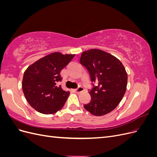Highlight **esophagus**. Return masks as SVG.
I'll return each instance as SVG.
<instances>
[{"instance_id":"1","label":"esophagus","mask_w":157,"mask_h":157,"mask_svg":"<svg viewBox=\"0 0 157 157\" xmlns=\"http://www.w3.org/2000/svg\"><path fill=\"white\" fill-rule=\"evenodd\" d=\"M84 88L83 87H82V86H78L77 89H75L74 90H75V92H76V93H80V92H82V91H84Z\"/></svg>"}]
</instances>
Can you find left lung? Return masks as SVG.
Listing matches in <instances>:
<instances>
[{
    "label": "left lung",
    "mask_w": 157,
    "mask_h": 157,
    "mask_svg": "<svg viewBox=\"0 0 157 157\" xmlns=\"http://www.w3.org/2000/svg\"><path fill=\"white\" fill-rule=\"evenodd\" d=\"M80 62L88 71L91 81V101L84 109L95 116L111 112L119 104L126 92L128 75L124 65L116 57L99 49L82 53Z\"/></svg>",
    "instance_id": "1"
}]
</instances>
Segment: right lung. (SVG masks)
Masks as SVG:
<instances>
[{
  "label": "right lung",
  "mask_w": 157,
  "mask_h": 157,
  "mask_svg": "<svg viewBox=\"0 0 157 157\" xmlns=\"http://www.w3.org/2000/svg\"><path fill=\"white\" fill-rule=\"evenodd\" d=\"M75 56L54 52L37 60L25 70L22 80L23 92L36 111L50 115L63 107L70 92L56 83L61 81V71Z\"/></svg>",
  "instance_id": "right-lung-1"
}]
</instances>
